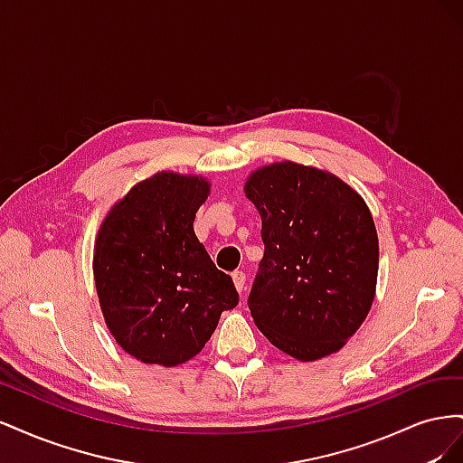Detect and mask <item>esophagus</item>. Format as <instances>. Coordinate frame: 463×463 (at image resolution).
I'll use <instances>...</instances> for the list:
<instances>
[{"label": "esophagus", "instance_id": "obj_1", "mask_svg": "<svg viewBox=\"0 0 463 463\" xmlns=\"http://www.w3.org/2000/svg\"><path fill=\"white\" fill-rule=\"evenodd\" d=\"M232 279H233V284H235V289L241 293V291L245 289V282H247V276H245V272H241V270H235V272L232 274Z\"/></svg>", "mask_w": 463, "mask_h": 463}]
</instances>
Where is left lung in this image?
Returning a JSON list of instances; mask_svg holds the SVG:
<instances>
[{
    "mask_svg": "<svg viewBox=\"0 0 463 463\" xmlns=\"http://www.w3.org/2000/svg\"><path fill=\"white\" fill-rule=\"evenodd\" d=\"M245 194L262 218L264 257L249 293L255 325L299 361L335 354L374 299L378 237L369 206L340 177L296 162L259 167Z\"/></svg>",
    "mask_w": 463,
    "mask_h": 463,
    "instance_id": "8db88e82",
    "label": "left lung"
}]
</instances>
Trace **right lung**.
Segmentation results:
<instances>
[{
	"label": "right lung",
	"mask_w": 463,
	"mask_h": 463,
	"mask_svg": "<svg viewBox=\"0 0 463 463\" xmlns=\"http://www.w3.org/2000/svg\"><path fill=\"white\" fill-rule=\"evenodd\" d=\"M208 193L204 177L158 172L111 206L98 230L92 269L104 320L146 365L193 359L220 315L240 303L193 230Z\"/></svg>",
	"instance_id": "right-lung-1"
}]
</instances>
